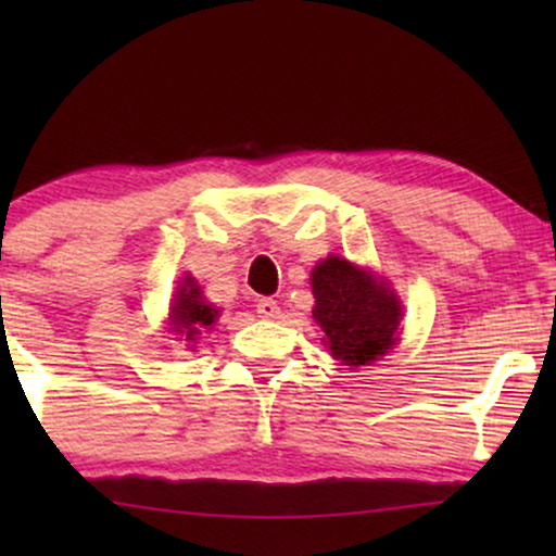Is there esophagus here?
Wrapping results in <instances>:
<instances>
[{"label": "esophagus", "mask_w": 556, "mask_h": 556, "mask_svg": "<svg viewBox=\"0 0 556 556\" xmlns=\"http://www.w3.org/2000/svg\"><path fill=\"white\" fill-rule=\"evenodd\" d=\"M255 311L261 318H278L280 316V306L273 299H261L255 303Z\"/></svg>", "instance_id": "esophagus-1"}]
</instances>
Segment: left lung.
I'll use <instances>...</instances> for the list:
<instances>
[{"mask_svg":"<svg viewBox=\"0 0 556 556\" xmlns=\"http://www.w3.org/2000/svg\"><path fill=\"white\" fill-rule=\"evenodd\" d=\"M314 318L331 356L362 367L382 356L397 339L400 301L390 288L344 257L329 255L311 273Z\"/></svg>","mask_w":556,"mask_h":556,"instance_id":"left-lung-1","label":"left lung"}]
</instances>
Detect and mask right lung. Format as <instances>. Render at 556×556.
<instances>
[{
	"mask_svg": "<svg viewBox=\"0 0 556 556\" xmlns=\"http://www.w3.org/2000/svg\"><path fill=\"white\" fill-rule=\"evenodd\" d=\"M217 318V308H212L210 303L202 299V288L194 283V278L181 280L177 301L172 306V324L174 331L181 333V337L194 339V333H202L210 329Z\"/></svg>",
	"mask_w": 556,
	"mask_h": 556,
	"instance_id": "obj_1",
	"label": "right lung"
}]
</instances>
